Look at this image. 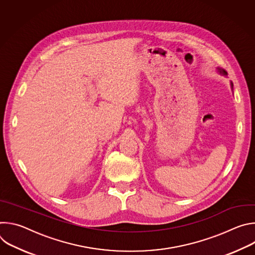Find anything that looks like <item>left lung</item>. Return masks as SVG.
<instances>
[{"label":"left lung","mask_w":255,"mask_h":255,"mask_svg":"<svg viewBox=\"0 0 255 255\" xmlns=\"http://www.w3.org/2000/svg\"><path fill=\"white\" fill-rule=\"evenodd\" d=\"M218 70H219V72L221 75H227V72L224 70V69H221V68H218ZM232 87H233V84H232Z\"/></svg>","instance_id":"1"}]
</instances>
